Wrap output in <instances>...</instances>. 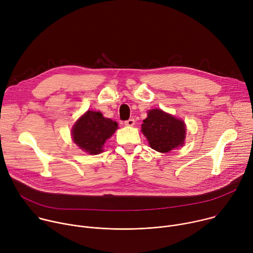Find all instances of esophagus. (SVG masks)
I'll return each mask as SVG.
<instances>
[{"mask_svg":"<svg viewBox=\"0 0 253 253\" xmlns=\"http://www.w3.org/2000/svg\"><path fill=\"white\" fill-rule=\"evenodd\" d=\"M124 124L126 125V126H134V124H135V120L134 119H129V120H127V121H125L124 122Z\"/></svg>","mask_w":253,"mask_h":253,"instance_id":"obj_1","label":"esophagus"}]
</instances>
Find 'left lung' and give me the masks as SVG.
Segmentation results:
<instances>
[{
  "label": "left lung",
  "instance_id": "1",
  "mask_svg": "<svg viewBox=\"0 0 253 253\" xmlns=\"http://www.w3.org/2000/svg\"><path fill=\"white\" fill-rule=\"evenodd\" d=\"M141 126V131L147 138L150 147L158 152L167 153L183 146L186 135L184 121L161 109L149 110Z\"/></svg>",
  "mask_w": 253,
  "mask_h": 253
}]
</instances>
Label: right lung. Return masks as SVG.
<instances>
[{
  "label": "right lung",
  "instance_id": "right-lung-1",
  "mask_svg": "<svg viewBox=\"0 0 253 253\" xmlns=\"http://www.w3.org/2000/svg\"><path fill=\"white\" fill-rule=\"evenodd\" d=\"M117 122L105 118L101 112L88 110L72 128V138L80 149L89 154H99L103 145L117 130Z\"/></svg>",
  "mask_w": 253,
  "mask_h": 253
}]
</instances>
